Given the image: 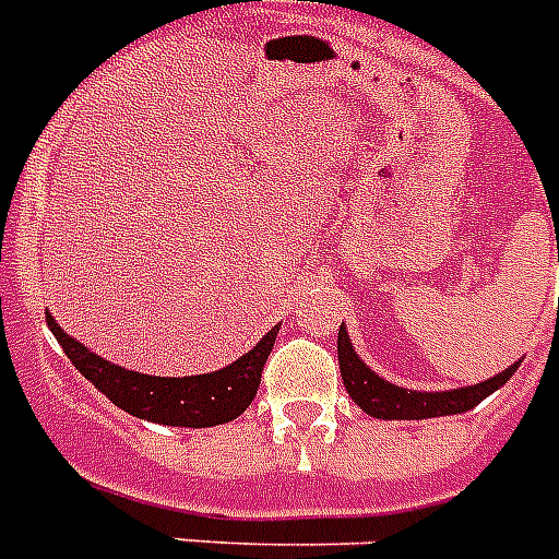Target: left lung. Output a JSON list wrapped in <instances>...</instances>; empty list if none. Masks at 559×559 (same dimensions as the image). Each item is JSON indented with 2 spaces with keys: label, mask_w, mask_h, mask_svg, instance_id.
Masks as SVG:
<instances>
[{
  "label": "left lung",
  "mask_w": 559,
  "mask_h": 559,
  "mask_svg": "<svg viewBox=\"0 0 559 559\" xmlns=\"http://www.w3.org/2000/svg\"><path fill=\"white\" fill-rule=\"evenodd\" d=\"M518 367H521V360H515V364L503 369V372L492 374L490 380L473 383V386L448 389V392H423V389H419L417 392V389L397 386L392 380L380 378L374 369H369L367 364H364V358L355 353L344 322H341L338 328L341 380H344V386H347L355 406L374 419H428L471 412V408L478 406L484 397H490L492 392H498V389L515 374Z\"/></svg>",
  "instance_id": "1"
}]
</instances>
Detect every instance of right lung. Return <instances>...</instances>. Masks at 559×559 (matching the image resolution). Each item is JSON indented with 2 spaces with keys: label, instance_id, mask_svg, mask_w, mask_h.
<instances>
[{
  "label": "right lung",
  "instance_id": "obj_1",
  "mask_svg": "<svg viewBox=\"0 0 559 559\" xmlns=\"http://www.w3.org/2000/svg\"><path fill=\"white\" fill-rule=\"evenodd\" d=\"M47 324L78 372L97 392L106 394L114 406H120L133 417L147 419V423L176 428H212L240 417L260 389V374H263L265 360H269L276 333H280V324H274L249 353L215 372L159 378V374L133 372V369L95 355L86 344L63 333L56 319L49 316V310Z\"/></svg>",
  "mask_w": 559,
  "mask_h": 559
}]
</instances>
